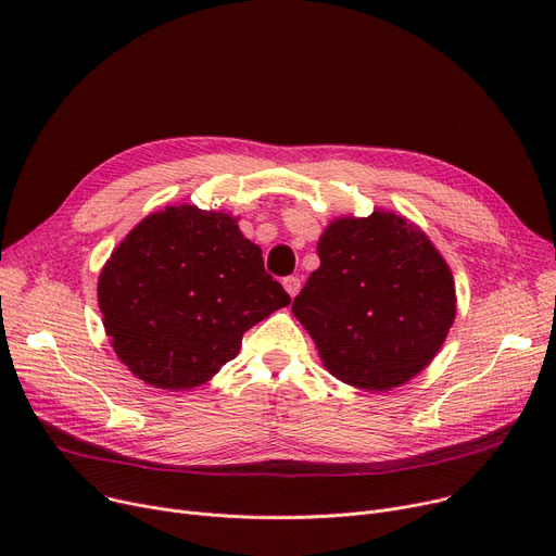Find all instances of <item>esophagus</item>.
Wrapping results in <instances>:
<instances>
[{"label":"esophagus","mask_w":556,"mask_h":556,"mask_svg":"<svg viewBox=\"0 0 556 556\" xmlns=\"http://www.w3.org/2000/svg\"><path fill=\"white\" fill-rule=\"evenodd\" d=\"M283 288H286V293H288L290 298H295V295L300 293V288H302V279H300L298 275L283 277Z\"/></svg>","instance_id":"1"}]
</instances>
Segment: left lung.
Returning <instances> with one entry per match:
<instances>
[{"mask_svg": "<svg viewBox=\"0 0 556 556\" xmlns=\"http://www.w3.org/2000/svg\"><path fill=\"white\" fill-rule=\"evenodd\" d=\"M319 268L293 302L327 369L371 392L417 376L455 319L446 261L396 214L340 218L317 243Z\"/></svg>", "mask_w": 556, "mask_h": 556, "instance_id": "1", "label": "left lung"}]
</instances>
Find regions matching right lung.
I'll list each match as a JSON object with an SVG mask.
<instances>
[{
	"label": "right lung",
	"instance_id": "1",
	"mask_svg": "<svg viewBox=\"0 0 556 556\" xmlns=\"http://www.w3.org/2000/svg\"><path fill=\"white\" fill-rule=\"evenodd\" d=\"M290 304L237 220L191 204L143 218L99 277L116 356L141 381L189 390L237 358L243 333Z\"/></svg>",
	"mask_w": 556,
	"mask_h": 556
}]
</instances>
